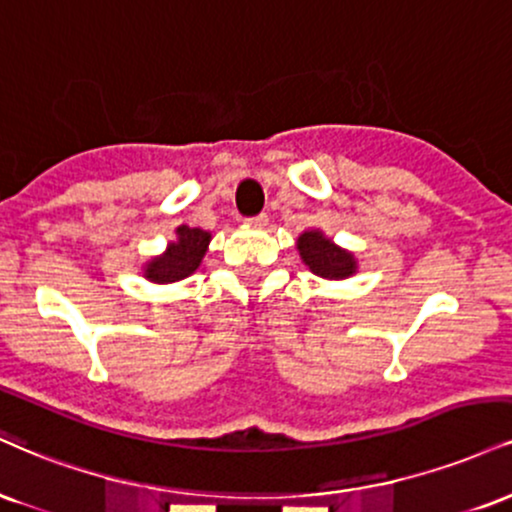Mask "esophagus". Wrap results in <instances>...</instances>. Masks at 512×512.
Listing matches in <instances>:
<instances>
[{"mask_svg":"<svg viewBox=\"0 0 512 512\" xmlns=\"http://www.w3.org/2000/svg\"><path fill=\"white\" fill-rule=\"evenodd\" d=\"M246 225L256 227V230H263V227L268 225V215L261 213V215H256V218H249V220H246Z\"/></svg>","mask_w":512,"mask_h":512,"instance_id":"1","label":"esophagus"}]
</instances>
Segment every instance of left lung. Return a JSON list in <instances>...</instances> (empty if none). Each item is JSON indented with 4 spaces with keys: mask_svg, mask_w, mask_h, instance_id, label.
Wrapping results in <instances>:
<instances>
[{
    "mask_svg": "<svg viewBox=\"0 0 512 512\" xmlns=\"http://www.w3.org/2000/svg\"><path fill=\"white\" fill-rule=\"evenodd\" d=\"M299 258L311 273L323 280H347L357 275L359 261L350 249H342L321 230H306L297 237Z\"/></svg>",
    "mask_w": 512,
    "mask_h": 512,
    "instance_id": "left-lung-1",
    "label": "left lung"
}]
</instances>
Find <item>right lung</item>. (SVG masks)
Instances as JSON below:
<instances>
[{
	"label": "right lung",
	"instance_id": "right-lung-1",
	"mask_svg": "<svg viewBox=\"0 0 512 512\" xmlns=\"http://www.w3.org/2000/svg\"><path fill=\"white\" fill-rule=\"evenodd\" d=\"M210 239H213V234L201 230V227L179 225L165 251L158 256H150L143 263V278L155 282V285H172V282L189 278L203 263Z\"/></svg>",
	"mask_w": 512,
	"mask_h": 512
}]
</instances>
